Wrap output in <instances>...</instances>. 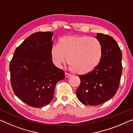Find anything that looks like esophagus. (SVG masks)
I'll list each match as a JSON object with an SVG mask.
<instances>
[{"mask_svg": "<svg viewBox=\"0 0 133 133\" xmlns=\"http://www.w3.org/2000/svg\"><path fill=\"white\" fill-rule=\"evenodd\" d=\"M65 77H66V78H69V77H71V75L69 74H68V73H67V72H65Z\"/></svg>", "mask_w": 133, "mask_h": 133, "instance_id": "esophagus-1", "label": "esophagus"}]
</instances>
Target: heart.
Returning <instances> with one entry per match:
<instances>
[{"label": "heart", "mask_w": 133, "mask_h": 133, "mask_svg": "<svg viewBox=\"0 0 133 133\" xmlns=\"http://www.w3.org/2000/svg\"><path fill=\"white\" fill-rule=\"evenodd\" d=\"M52 62L60 67L68 63L74 72L86 75L97 68L102 60L103 48L96 38L87 36L66 35L59 40L58 45H54L50 50Z\"/></svg>", "instance_id": "b5f03b06"}]
</instances>
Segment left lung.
Here are the masks:
<instances>
[{
    "label": "left lung",
    "mask_w": 133,
    "mask_h": 133,
    "mask_svg": "<svg viewBox=\"0 0 133 133\" xmlns=\"http://www.w3.org/2000/svg\"><path fill=\"white\" fill-rule=\"evenodd\" d=\"M97 39L103 48L99 65L92 72L78 75L81 84L76 91L84 105L96 106L109 101L119 87L122 74V52L112 37L97 33Z\"/></svg>",
    "instance_id": "8db88e82"
}]
</instances>
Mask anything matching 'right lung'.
<instances>
[{
	"label": "right lung",
	"mask_w": 133,
	"mask_h": 133,
	"mask_svg": "<svg viewBox=\"0 0 133 133\" xmlns=\"http://www.w3.org/2000/svg\"><path fill=\"white\" fill-rule=\"evenodd\" d=\"M53 34H32L16 49L10 62L14 92L31 107L41 108L49 103L56 83L65 78L64 71L57 68L51 58Z\"/></svg>",
	"instance_id": "right-lung-1"
}]
</instances>
